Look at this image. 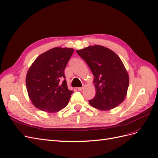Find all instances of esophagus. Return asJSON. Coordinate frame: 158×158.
<instances>
[{
  "mask_svg": "<svg viewBox=\"0 0 158 158\" xmlns=\"http://www.w3.org/2000/svg\"><path fill=\"white\" fill-rule=\"evenodd\" d=\"M83 89V87H78V88H77V90H78V91H82Z\"/></svg>",
  "mask_w": 158,
  "mask_h": 158,
  "instance_id": "obj_1",
  "label": "esophagus"
}]
</instances>
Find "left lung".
Returning <instances> with one entry per match:
<instances>
[{
    "mask_svg": "<svg viewBox=\"0 0 158 158\" xmlns=\"http://www.w3.org/2000/svg\"><path fill=\"white\" fill-rule=\"evenodd\" d=\"M94 75L96 94L89 102L101 110L114 109L127 96L129 76L123 61L111 49L94 45L77 50Z\"/></svg>",
    "mask_w": 158,
    "mask_h": 158,
    "instance_id": "left-lung-1",
    "label": "left lung"
}]
</instances>
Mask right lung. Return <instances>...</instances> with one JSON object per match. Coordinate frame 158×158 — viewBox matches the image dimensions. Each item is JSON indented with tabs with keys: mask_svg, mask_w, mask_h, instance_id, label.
I'll use <instances>...</instances> for the list:
<instances>
[{
	"mask_svg": "<svg viewBox=\"0 0 158 158\" xmlns=\"http://www.w3.org/2000/svg\"><path fill=\"white\" fill-rule=\"evenodd\" d=\"M73 48H54L39 56L26 75L27 91L33 105L48 113L65 108L73 91L67 88L64 70Z\"/></svg>",
	"mask_w": 158,
	"mask_h": 158,
	"instance_id": "add662e5",
	"label": "right lung"
}]
</instances>
